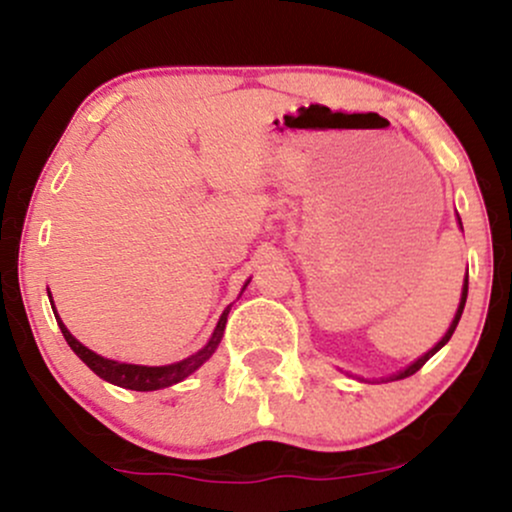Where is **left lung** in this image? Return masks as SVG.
Listing matches in <instances>:
<instances>
[{
  "instance_id": "obj_1",
  "label": "left lung",
  "mask_w": 512,
  "mask_h": 512,
  "mask_svg": "<svg viewBox=\"0 0 512 512\" xmlns=\"http://www.w3.org/2000/svg\"><path fill=\"white\" fill-rule=\"evenodd\" d=\"M460 226H462V223H460ZM467 289H469V276H464V289H462V298H460V308H457V313H455V320H452L450 330H448V332H445V337H443V339H440V342H438L436 346H433V349H431V351H428V354H424V356H421V358H419V361H414V363H411V366H409V368H404V370H402V373L392 375V380H402V378H409V375H414V373H416V370H421V366H424V363L428 361V358H431L433 354H436V351H440V349H443V346H445V344H448V342H450L452 332H455L457 322H460V317H462L464 303H467Z\"/></svg>"
}]
</instances>
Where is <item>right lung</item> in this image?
I'll use <instances>...</instances> for the list:
<instances>
[{"label": "right lung", "instance_id": "1", "mask_svg": "<svg viewBox=\"0 0 512 512\" xmlns=\"http://www.w3.org/2000/svg\"><path fill=\"white\" fill-rule=\"evenodd\" d=\"M52 310H55V308H52ZM228 313H231V308L223 310L219 325H216V330H214V334H211L209 344L204 346V349H199L197 354L185 358V361L170 363V366H134V363H120V361H110V358L98 356L96 351L86 349L84 344L76 342V339L72 337V332L64 327L60 315H55V317H57V325H60V330L64 334V339H67V344L72 346L74 354L79 356L81 361H84L86 366L98 375V378L108 380V383H113V385L127 387V390L151 392V390H161V387H170V385L180 383V380H185L187 375L195 373V370L202 366V363L207 361L211 354H214L216 346L221 344L223 330H226Z\"/></svg>", "mask_w": 512, "mask_h": 512}]
</instances>
